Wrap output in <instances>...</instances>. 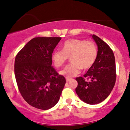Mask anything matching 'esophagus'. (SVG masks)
Wrapping results in <instances>:
<instances>
[{"label": "esophagus", "instance_id": "obj_1", "mask_svg": "<svg viewBox=\"0 0 130 130\" xmlns=\"http://www.w3.org/2000/svg\"><path fill=\"white\" fill-rule=\"evenodd\" d=\"M66 79L67 82H69L71 80V78H69V77H66Z\"/></svg>", "mask_w": 130, "mask_h": 130}]
</instances>
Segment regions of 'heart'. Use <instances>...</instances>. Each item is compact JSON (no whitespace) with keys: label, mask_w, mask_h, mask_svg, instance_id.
Returning a JSON list of instances; mask_svg holds the SVG:
<instances>
[{"label":"heart","mask_w":130,"mask_h":130,"mask_svg":"<svg viewBox=\"0 0 130 130\" xmlns=\"http://www.w3.org/2000/svg\"><path fill=\"white\" fill-rule=\"evenodd\" d=\"M98 56V48L93 41L73 39L66 40L62 50H56L52 53V59L56 68L62 67L71 59V63L59 72L66 77L75 76L82 69H90L95 62Z\"/></svg>","instance_id":"heart-1"}]
</instances>
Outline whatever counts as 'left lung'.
<instances>
[{"instance_id": "obj_1", "label": "left lung", "mask_w": 130, "mask_h": 130, "mask_svg": "<svg viewBox=\"0 0 130 130\" xmlns=\"http://www.w3.org/2000/svg\"><path fill=\"white\" fill-rule=\"evenodd\" d=\"M93 39L98 46L95 62L84 77H77L75 91L82 101L96 104L106 100L111 93L116 80L115 56L108 45L95 35Z\"/></svg>"}]
</instances>
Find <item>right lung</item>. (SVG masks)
I'll list each match as a JSON object with an SVG mask.
<instances>
[{
    "instance_id": "add662e5",
    "label": "right lung",
    "mask_w": 130,
    "mask_h": 130,
    "mask_svg": "<svg viewBox=\"0 0 130 130\" xmlns=\"http://www.w3.org/2000/svg\"><path fill=\"white\" fill-rule=\"evenodd\" d=\"M61 37H36L17 54L14 75L19 91L30 106L47 110L57 104L66 84L52 66V55Z\"/></svg>"
}]
</instances>
